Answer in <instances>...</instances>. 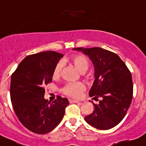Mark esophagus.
I'll return each mask as SVG.
<instances>
[{"mask_svg":"<svg viewBox=\"0 0 146 146\" xmlns=\"http://www.w3.org/2000/svg\"><path fill=\"white\" fill-rule=\"evenodd\" d=\"M69 102H70V103H77V102H79V101H78V100H70V99L69 100Z\"/></svg>","mask_w":146,"mask_h":146,"instance_id":"34e87169","label":"esophagus"}]
</instances>
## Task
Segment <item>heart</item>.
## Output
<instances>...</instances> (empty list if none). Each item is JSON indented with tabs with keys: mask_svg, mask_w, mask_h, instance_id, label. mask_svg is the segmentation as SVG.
<instances>
[{
	"mask_svg": "<svg viewBox=\"0 0 146 146\" xmlns=\"http://www.w3.org/2000/svg\"><path fill=\"white\" fill-rule=\"evenodd\" d=\"M71 60L75 67L80 71L81 73H84L88 70V66H89V62H88V58L83 55H76L72 57ZM62 67H63L62 62H59L56 64L54 70H53V73H52L53 78H58L59 76ZM84 90H85V86L83 83L70 82L67 83L65 86L62 89V92L65 95L70 96V97L78 98L81 96L82 93Z\"/></svg>",
	"mask_w": 146,
	"mask_h": 146,
	"instance_id": "heart-1",
	"label": "heart"
}]
</instances>
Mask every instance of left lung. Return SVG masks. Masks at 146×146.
<instances>
[{
  "mask_svg": "<svg viewBox=\"0 0 146 146\" xmlns=\"http://www.w3.org/2000/svg\"><path fill=\"white\" fill-rule=\"evenodd\" d=\"M73 50L88 56L94 64L95 80L89 96L94 99L102 98L98 105L92 102L94 111L84 119L97 129H111L122 120L131 103V73L114 52L100 47Z\"/></svg>",
  "mask_w": 146,
  "mask_h": 146,
  "instance_id": "8db88e82",
  "label": "left lung"
}]
</instances>
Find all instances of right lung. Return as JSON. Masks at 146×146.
<instances>
[{
  "label": "right lung",
  "mask_w": 146,
  "mask_h": 146,
  "mask_svg": "<svg viewBox=\"0 0 146 146\" xmlns=\"http://www.w3.org/2000/svg\"><path fill=\"white\" fill-rule=\"evenodd\" d=\"M63 54L46 51L27 56L11 76L10 97L15 113L22 125L38 134L49 133L63 119L69 105L58 96L52 102L45 100L44 86L52 82L56 65Z\"/></svg>",
  "instance_id": "obj_1"
}]
</instances>
